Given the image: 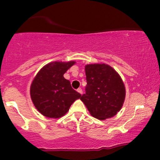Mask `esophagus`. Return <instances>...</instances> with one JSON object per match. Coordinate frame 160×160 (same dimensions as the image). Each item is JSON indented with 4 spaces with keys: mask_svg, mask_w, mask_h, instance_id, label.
<instances>
[{
    "mask_svg": "<svg viewBox=\"0 0 160 160\" xmlns=\"http://www.w3.org/2000/svg\"><path fill=\"white\" fill-rule=\"evenodd\" d=\"M77 92H79L80 94H82V92H83L82 89V88H78L77 89Z\"/></svg>",
    "mask_w": 160,
    "mask_h": 160,
    "instance_id": "34e87169",
    "label": "esophagus"
}]
</instances>
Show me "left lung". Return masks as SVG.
I'll use <instances>...</instances> for the list:
<instances>
[{
	"mask_svg": "<svg viewBox=\"0 0 160 160\" xmlns=\"http://www.w3.org/2000/svg\"><path fill=\"white\" fill-rule=\"evenodd\" d=\"M85 72L87 86L81 100L98 119L115 116L125 98V88L119 74L106 64L87 65Z\"/></svg>",
	"mask_w": 160,
	"mask_h": 160,
	"instance_id": "1",
	"label": "left lung"
}]
</instances>
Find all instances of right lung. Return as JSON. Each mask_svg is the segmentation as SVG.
<instances>
[{"label": "right lung", "mask_w": 160, "mask_h": 160, "mask_svg": "<svg viewBox=\"0 0 160 160\" xmlns=\"http://www.w3.org/2000/svg\"><path fill=\"white\" fill-rule=\"evenodd\" d=\"M74 63V61L49 63L41 68L32 81L30 96L41 114L49 118L62 117L73 102L82 96L63 76Z\"/></svg>", "instance_id": "right-lung-1"}]
</instances>
